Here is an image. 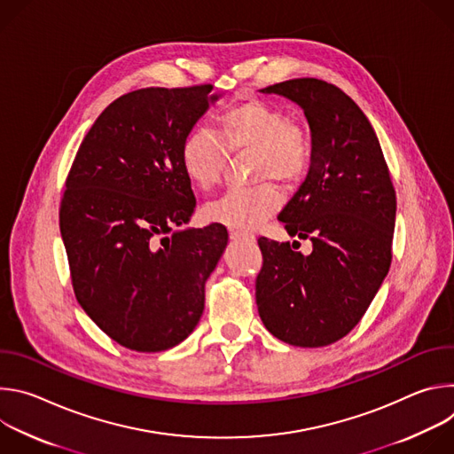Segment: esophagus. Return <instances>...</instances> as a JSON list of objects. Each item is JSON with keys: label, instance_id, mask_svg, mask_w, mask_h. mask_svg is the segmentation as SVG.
Returning <instances> with one entry per match:
<instances>
[{"label": "esophagus", "instance_id": "esophagus-1", "mask_svg": "<svg viewBox=\"0 0 454 454\" xmlns=\"http://www.w3.org/2000/svg\"><path fill=\"white\" fill-rule=\"evenodd\" d=\"M230 237H231V240H235V242H247V244H253V242H254V235L249 233V231H242V230H231V231H230Z\"/></svg>", "mask_w": 454, "mask_h": 454}]
</instances>
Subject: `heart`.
<instances>
[{
    "label": "heart",
    "mask_w": 454,
    "mask_h": 454,
    "mask_svg": "<svg viewBox=\"0 0 454 454\" xmlns=\"http://www.w3.org/2000/svg\"><path fill=\"white\" fill-rule=\"evenodd\" d=\"M251 153V177L262 181L253 188H235L205 207L210 221L233 230H254L282 205L277 181L293 186L310 167L312 144L305 129L268 102L246 100L228 107L217 118V137L196 127L183 138L179 161L186 179L201 190L215 186L228 154Z\"/></svg>",
    "instance_id": "obj_1"
}]
</instances>
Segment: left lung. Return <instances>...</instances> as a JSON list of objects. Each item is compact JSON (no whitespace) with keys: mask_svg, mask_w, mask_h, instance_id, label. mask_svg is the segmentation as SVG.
Here are the masks:
<instances>
[{"mask_svg":"<svg viewBox=\"0 0 454 454\" xmlns=\"http://www.w3.org/2000/svg\"><path fill=\"white\" fill-rule=\"evenodd\" d=\"M261 91L298 104L309 121L310 167L278 221L312 251L258 239V314L284 343L325 347L357 325L390 270L395 190L372 123L338 86L293 79Z\"/></svg>","mask_w":454,"mask_h":454,"instance_id":"left-lung-1","label":"left lung"}]
</instances>
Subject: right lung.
Here are the masks:
<instances>
[{"label": "right lung", "mask_w": 454, "mask_h": 454, "mask_svg": "<svg viewBox=\"0 0 454 454\" xmlns=\"http://www.w3.org/2000/svg\"><path fill=\"white\" fill-rule=\"evenodd\" d=\"M210 91L145 88L116 98L67 179L59 224L77 301L129 350H168L192 334L228 244L217 223L179 230L196 208L179 149L219 100Z\"/></svg>", "instance_id": "obj_1"}]
</instances>
